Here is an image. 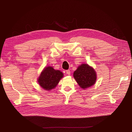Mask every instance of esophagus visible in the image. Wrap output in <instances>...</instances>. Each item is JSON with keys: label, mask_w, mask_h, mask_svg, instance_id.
Instances as JSON below:
<instances>
[{"label": "esophagus", "mask_w": 132, "mask_h": 132, "mask_svg": "<svg viewBox=\"0 0 132 132\" xmlns=\"http://www.w3.org/2000/svg\"><path fill=\"white\" fill-rule=\"evenodd\" d=\"M66 74H68V75H70V74H71V71H70V70H66Z\"/></svg>", "instance_id": "esophagus-1"}]
</instances>
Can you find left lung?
Masks as SVG:
<instances>
[{"label": "left lung", "mask_w": 132, "mask_h": 132, "mask_svg": "<svg viewBox=\"0 0 132 132\" xmlns=\"http://www.w3.org/2000/svg\"><path fill=\"white\" fill-rule=\"evenodd\" d=\"M74 78L81 88L86 89L95 84L96 74L94 69L87 64L78 67L73 74Z\"/></svg>", "instance_id": "obj_1"}]
</instances>
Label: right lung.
<instances>
[{
  "label": "right lung",
  "instance_id": "right-lung-1",
  "mask_svg": "<svg viewBox=\"0 0 132 132\" xmlns=\"http://www.w3.org/2000/svg\"><path fill=\"white\" fill-rule=\"evenodd\" d=\"M62 77L63 74L60 71L55 70L52 67L48 66L40 74L38 82L41 87L46 90H50L57 86Z\"/></svg>",
  "mask_w": 132,
  "mask_h": 132
}]
</instances>
